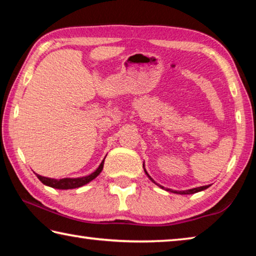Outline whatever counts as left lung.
I'll return each mask as SVG.
<instances>
[{"instance_id": "8db88e82", "label": "left lung", "mask_w": 256, "mask_h": 256, "mask_svg": "<svg viewBox=\"0 0 256 256\" xmlns=\"http://www.w3.org/2000/svg\"><path fill=\"white\" fill-rule=\"evenodd\" d=\"M144 172H146V175H148V177H149V178L151 180H152L154 182V180H152V178H151V177L149 176V174H148V172H146V170H144ZM209 186L210 185H206V186H201V188H190V190H178V192H177V190H175V192L174 193H178V194H194V193H196V192H200V190H206V188H209ZM160 188H162V186H160ZM167 190H170V188H168Z\"/></svg>"}]
</instances>
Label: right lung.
<instances>
[{"label":"right lung","mask_w":256,"mask_h":256,"mask_svg":"<svg viewBox=\"0 0 256 256\" xmlns=\"http://www.w3.org/2000/svg\"><path fill=\"white\" fill-rule=\"evenodd\" d=\"M105 160V159H104ZM104 160L102 164H99V167L94 170L92 174H90L86 177H79V178H62V180H54V178H48V177H44L40 175H37L38 180H40L42 184H45L47 186H50V188H58V190H70V188H80V186H84L86 184H88L89 182H92L94 178L100 174V172L102 170L104 167Z\"/></svg>","instance_id":"right-lung-1"}]
</instances>
